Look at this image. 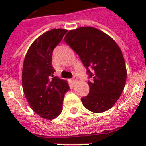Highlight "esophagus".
Segmentation results:
<instances>
[{"label": "esophagus", "instance_id": "obj_1", "mask_svg": "<svg viewBox=\"0 0 146 146\" xmlns=\"http://www.w3.org/2000/svg\"><path fill=\"white\" fill-rule=\"evenodd\" d=\"M76 81H77V77H73V78H72V83H73V84H74V82H76Z\"/></svg>", "mask_w": 146, "mask_h": 146}]
</instances>
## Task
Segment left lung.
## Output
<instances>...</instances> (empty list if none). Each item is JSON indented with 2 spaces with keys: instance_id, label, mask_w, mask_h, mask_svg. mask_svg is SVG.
<instances>
[{
  "instance_id": "obj_1",
  "label": "left lung",
  "mask_w": 146,
  "mask_h": 146,
  "mask_svg": "<svg viewBox=\"0 0 146 146\" xmlns=\"http://www.w3.org/2000/svg\"><path fill=\"white\" fill-rule=\"evenodd\" d=\"M64 41L79 55L89 77H92L88 82L90 92L81 98L83 106L93 113L110 109L123 92L127 75L118 45L108 34L88 26L70 30Z\"/></svg>"
}]
</instances>
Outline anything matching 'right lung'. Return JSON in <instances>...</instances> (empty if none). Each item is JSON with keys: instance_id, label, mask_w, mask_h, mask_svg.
Wrapping results in <instances>:
<instances>
[{"instance_id": "1", "label": "right lung", "mask_w": 146, "mask_h": 146, "mask_svg": "<svg viewBox=\"0 0 146 146\" xmlns=\"http://www.w3.org/2000/svg\"><path fill=\"white\" fill-rule=\"evenodd\" d=\"M67 30L54 28L31 44L25 55L22 72L23 92L30 107L42 118H57L63 110L64 95L69 90L66 80L54 77L52 51Z\"/></svg>"}]
</instances>
